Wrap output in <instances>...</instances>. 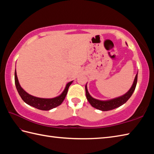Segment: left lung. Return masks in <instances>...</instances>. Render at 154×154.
<instances>
[{
	"mask_svg": "<svg viewBox=\"0 0 154 154\" xmlns=\"http://www.w3.org/2000/svg\"><path fill=\"white\" fill-rule=\"evenodd\" d=\"M137 80H138V73L136 74L134 81L132 86L130 88V89L128 91V92L124 94V95L119 97L118 98H115V99L109 100H100L94 99L90 95V94L88 92L87 85H85V91H86V97L87 99L89 101V103L91 104V106L97 109H99L102 111H107L110 110L116 109L125 103L126 101L128 100L130 97L132 96L134 91L136 84H137Z\"/></svg>",
	"mask_w": 154,
	"mask_h": 154,
	"instance_id": "8db88e82",
	"label": "left lung"
}]
</instances>
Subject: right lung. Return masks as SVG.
Wrapping results in <instances>:
<instances>
[{
	"label": "right lung",
	"instance_id": "obj_1",
	"mask_svg": "<svg viewBox=\"0 0 154 154\" xmlns=\"http://www.w3.org/2000/svg\"><path fill=\"white\" fill-rule=\"evenodd\" d=\"M14 80L16 89H17L20 96L22 98V99L24 100L26 103L29 104V105L34 106L38 109L42 110H49L54 109V108L57 107L59 105H60V104L63 103V100L65 99V97L67 95L69 87L71 84L73 82V81H72L71 82L67 84V85L65 87L63 93H62L60 96L53 98V99H42V98H38L32 96L30 94L27 93L22 89L19 84L16 71L14 73Z\"/></svg>",
	"mask_w": 154,
	"mask_h": 154
}]
</instances>
